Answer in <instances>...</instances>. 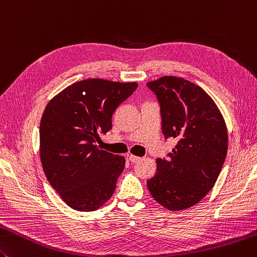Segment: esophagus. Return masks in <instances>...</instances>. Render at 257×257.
<instances>
[{
	"mask_svg": "<svg viewBox=\"0 0 257 257\" xmlns=\"http://www.w3.org/2000/svg\"><path fill=\"white\" fill-rule=\"evenodd\" d=\"M129 159H130V162L134 163V164H136V163H139L140 160H142V158H140V157H137V156H134V155H129Z\"/></svg>",
	"mask_w": 257,
	"mask_h": 257,
	"instance_id": "obj_1",
	"label": "esophagus"
}]
</instances>
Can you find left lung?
<instances>
[{"label": "left lung", "instance_id": "1", "mask_svg": "<svg viewBox=\"0 0 257 257\" xmlns=\"http://www.w3.org/2000/svg\"><path fill=\"white\" fill-rule=\"evenodd\" d=\"M160 105L166 139L178 140L167 159L147 180L156 202L183 210L200 202L213 188L227 154L228 136L222 113L198 85L166 75L147 83Z\"/></svg>", "mask_w": 257, "mask_h": 257}]
</instances>
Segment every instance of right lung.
Instances as JSON below:
<instances>
[{"label":"right lung","instance_id":"right-lung-1","mask_svg":"<svg viewBox=\"0 0 257 257\" xmlns=\"http://www.w3.org/2000/svg\"><path fill=\"white\" fill-rule=\"evenodd\" d=\"M136 82L87 79L48 103L40 123V156L50 185L70 207L92 212L111 197L124 168L122 156L100 149V135L137 89Z\"/></svg>","mask_w":257,"mask_h":257}]
</instances>
